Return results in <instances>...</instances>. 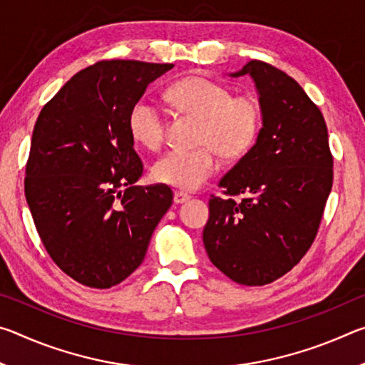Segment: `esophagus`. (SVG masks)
I'll use <instances>...</instances> for the list:
<instances>
[{
    "instance_id": "34e87169",
    "label": "esophagus",
    "mask_w": 365,
    "mask_h": 365,
    "mask_svg": "<svg viewBox=\"0 0 365 365\" xmlns=\"http://www.w3.org/2000/svg\"><path fill=\"white\" fill-rule=\"evenodd\" d=\"M190 200V195L183 193V191H175L174 193V202L175 205H183V202H187Z\"/></svg>"
}]
</instances>
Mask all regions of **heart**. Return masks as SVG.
<instances>
[{"label": "heart", "instance_id": "b5f03b06", "mask_svg": "<svg viewBox=\"0 0 365 365\" xmlns=\"http://www.w3.org/2000/svg\"><path fill=\"white\" fill-rule=\"evenodd\" d=\"M185 114L201 122L195 151H170L153 165V178L185 191L202 187L219 168L217 153L238 159L256 143L262 123L261 104L252 95H233L228 86L202 77L183 78L169 90ZM133 140L148 150L164 141V119L156 103L138 100L128 114Z\"/></svg>", "mask_w": 365, "mask_h": 365}]
</instances>
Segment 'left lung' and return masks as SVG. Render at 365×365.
I'll return each mask as SVG.
<instances>
[{
    "mask_svg": "<svg viewBox=\"0 0 365 365\" xmlns=\"http://www.w3.org/2000/svg\"><path fill=\"white\" fill-rule=\"evenodd\" d=\"M240 76L255 80L262 128L256 145L220 178L228 197L211 195L202 242L228 279L261 287L292 270L316 240L333 156L324 115L294 78L256 59L232 73Z\"/></svg>",
    "mask_w": 365,
    "mask_h": 365,
    "instance_id": "obj_1",
    "label": "left lung"
}]
</instances>
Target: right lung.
Segmentation results:
<instances>
[{"mask_svg":"<svg viewBox=\"0 0 365 365\" xmlns=\"http://www.w3.org/2000/svg\"><path fill=\"white\" fill-rule=\"evenodd\" d=\"M174 64L100 61L77 72L36 119L26 197L49 257L78 283L110 288L143 262L174 195L140 187L128 114ZM124 191H121V188Z\"/></svg>","mask_w":365,"mask_h":365,"instance_id":"right-lung-1","label":"right lung"}]
</instances>
